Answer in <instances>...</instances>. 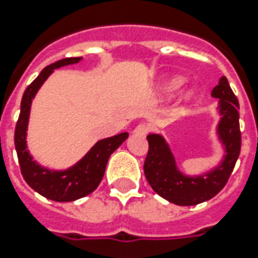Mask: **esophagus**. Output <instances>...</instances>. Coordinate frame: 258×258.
I'll list each match as a JSON object with an SVG mask.
<instances>
[{"mask_svg":"<svg viewBox=\"0 0 258 258\" xmlns=\"http://www.w3.org/2000/svg\"><path fill=\"white\" fill-rule=\"evenodd\" d=\"M147 133H149V127L146 124H138L134 130V134L139 135V137H145V135H147Z\"/></svg>","mask_w":258,"mask_h":258,"instance_id":"obj_1","label":"esophagus"}]
</instances>
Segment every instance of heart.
<instances>
[{
    "label": "heart",
    "mask_w": 258,
    "mask_h": 258,
    "mask_svg": "<svg viewBox=\"0 0 258 258\" xmlns=\"http://www.w3.org/2000/svg\"><path fill=\"white\" fill-rule=\"evenodd\" d=\"M184 82H186V79H184L183 76L174 75V76L169 78L163 84H162L161 88H159V93H161L162 96H169V95L176 92L180 87L183 86ZM194 96H196V88L190 87V88L186 89L183 92V95H182V101H183V103H188V101L192 100V97Z\"/></svg>",
    "instance_id": "obj_1"
}]
</instances>
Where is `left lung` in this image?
Here are the masks:
<instances>
[{
    "instance_id": "obj_1",
    "label": "left lung",
    "mask_w": 258,
    "mask_h": 258,
    "mask_svg": "<svg viewBox=\"0 0 258 258\" xmlns=\"http://www.w3.org/2000/svg\"><path fill=\"white\" fill-rule=\"evenodd\" d=\"M218 99L217 113L220 120L216 125L217 141L222 149V158L214 167L197 175L184 174L176 163L169 142L161 134H150L149 154L145 161V175L157 194L171 204L192 206L212 200L224 188L236 165L241 150L240 105L236 95L222 76L212 91Z\"/></svg>"
}]
</instances>
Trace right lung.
I'll return each mask as SVG.
<instances>
[{"label": "right lung", "mask_w": 258, "mask_h": 258, "mask_svg": "<svg viewBox=\"0 0 258 258\" xmlns=\"http://www.w3.org/2000/svg\"><path fill=\"white\" fill-rule=\"evenodd\" d=\"M82 60L83 57L62 58L45 67L40 72L22 95L21 111L14 131V146L24 179L34 191L56 202H71L95 191L103 179L105 166L111 154L128 138V133H121L115 137L100 139L89 149L88 153L80 161L64 170L44 167L30 155L26 145V131L29 123L30 107L36 93L46 79L53 74L54 70L78 64Z\"/></svg>", "instance_id": "obj_1"}]
</instances>
